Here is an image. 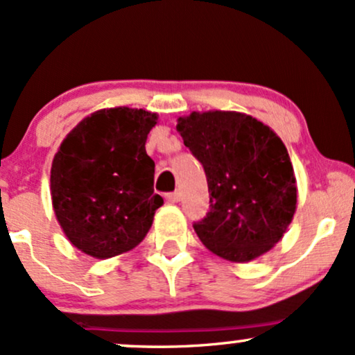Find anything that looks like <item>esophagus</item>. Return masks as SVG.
Returning a JSON list of instances; mask_svg holds the SVG:
<instances>
[{
  "label": "esophagus",
  "mask_w": 355,
  "mask_h": 355,
  "mask_svg": "<svg viewBox=\"0 0 355 355\" xmlns=\"http://www.w3.org/2000/svg\"><path fill=\"white\" fill-rule=\"evenodd\" d=\"M180 198H182V193H180V191H173V193H168V195H166V200H168L170 203H177V202H180Z\"/></svg>",
  "instance_id": "esophagus-1"
}]
</instances>
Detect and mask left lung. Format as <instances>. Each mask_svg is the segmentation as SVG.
<instances>
[{
  "label": "left lung",
  "instance_id": "left-lung-1",
  "mask_svg": "<svg viewBox=\"0 0 355 355\" xmlns=\"http://www.w3.org/2000/svg\"><path fill=\"white\" fill-rule=\"evenodd\" d=\"M177 130L209 183L210 211L193 225L203 245L235 263L266 255L297 209V180L284 141L257 118L223 110L178 116Z\"/></svg>",
  "mask_w": 355,
  "mask_h": 355
}]
</instances>
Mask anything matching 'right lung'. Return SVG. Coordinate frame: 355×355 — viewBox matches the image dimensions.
Instances as JSON below:
<instances>
[{
	"label": "right lung",
	"mask_w": 355,
	"mask_h": 355,
	"mask_svg": "<svg viewBox=\"0 0 355 355\" xmlns=\"http://www.w3.org/2000/svg\"><path fill=\"white\" fill-rule=\"evenodd\" d=\"M157 123V113L144 108H101L61 141L51 164V203L63 234L83 254L112 259L148 234L164 205L145 150Z\"/></svg>",
	"instance_id": "1"
}]
</instances>
